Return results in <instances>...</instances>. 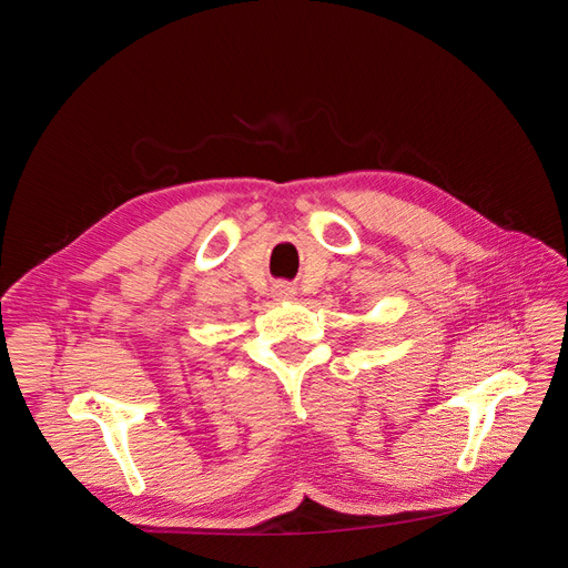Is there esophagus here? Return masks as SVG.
Masks as SVG:
<instances>
[{
    "label": "esophagus",
    "mask_w": 568,
    "mask_h": 568,
    "mask_svg": "<svg viewBox=\"0 0 568 568\" xmlns=\"http://www.w3.org/2000/svg\"><path fill=\"white\" fill-rule=\"evenodd\" d=\"M296 291H294V286H288V284H274V296L277 298H288V296H294Z\"/></svg>",
    "instance_id": "esophagus-1"
}]
</instances>
